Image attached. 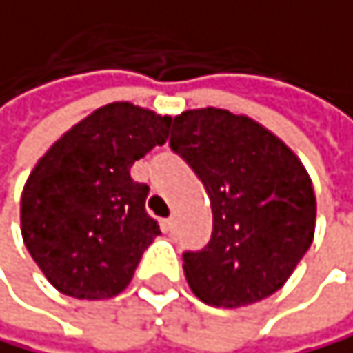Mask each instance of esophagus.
Segmentation results:
<instances>
[{"label":"esophagus","mask_w":353,"mask_h":353,"mask_svg":"<svg viewBox=\"0 0 353 353\" xmlns=\"http://www.w3.org/2000/svg\"><path fill=\"white\" fill-rule=\"evenodd\" d=\"M175 216H169V219H165L162 221V228H165V232H175Z\"/></svg>","instance_id":"1"}]
</instances>
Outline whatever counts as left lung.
<instances>
[{
	"instance_id": "1",
	"label": "left lung",
	"mask_w": 353,
	"mask_h": 353,
	"mask_svg": "<svg viewBox=\"0 0 353 353\" xmlns=\"http://www.w3.org/2000/svg\"><path fill=\"white\" fill-rule=\"evenodd\" d=\"M171 150L210 197L212 239L184 254L191 291L241 308L273 295L314 239L316 197L301 160L248 114L197 108L173 117Z\"/></svg>"
}]
</instances>
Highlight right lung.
Segmentation results:
<instances>
[{
	"mask_svg": "<svg viewBox=\"0 0 353 353\" xmlns=\"http://www.w3.org/2000/svg\"><path fill=\"white\" fill-rule=\"evenodd\" d=\"M169 114L112 101L49 147L21 193V236L43 276L77 299H108L130 284L160 234L145 212L150 186L130 167L169 139Z\"/></svg>",
	"mask_w": 353,
	"mask_h": 353,
	"instance_id": "add662e5",
	"label": "right lung"
}]
</instances>
